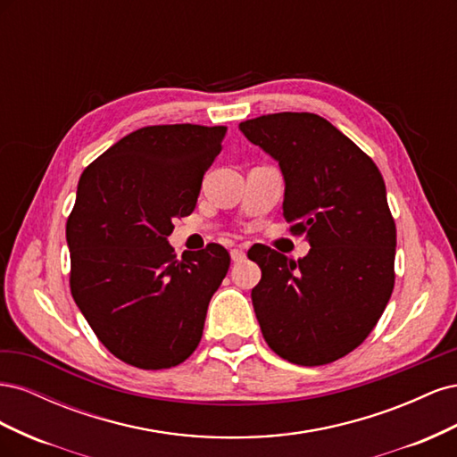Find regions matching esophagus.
Returning a JSON list of instances; mask_svg holds the SVG:
<instances>
[{
	"label": "esophagus",
	"instance_id": "esophagus-1",
	"mask_svg": "<svg viewBox=\"0 0 457 457\" xmlns=\"http://www.w3.org/2000/svg\"><path fill=\"white\" fill-rule=\"evenodd\" d=\"M230 259L234 262H242L245 259V252L240 250V247H234V250H230Z\"/></svg>",
	"mask_w": 457,
	"mask_h": 457
}]
</instances>
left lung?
I'll use <instances>...</instances> for the list:
<instances>
[{"label":"left lung","instance_id":"1","mask_svg":"<svg viewBox=\"0 0 457 457\" xmlns=\"http://www.w3.org/2000/svg\"><path fill=\"white\" fill-rule=\"evenodd\" d=\"M238 128L278 162L284 219L311 245L297 261L267 245L247 253L261 269L252 301L262 337L287 362H334L370 336L393 294L396 227L383 177L316 114H267Z\"/></svg>","mask_w":457,"mask_h":457}]
</instances>
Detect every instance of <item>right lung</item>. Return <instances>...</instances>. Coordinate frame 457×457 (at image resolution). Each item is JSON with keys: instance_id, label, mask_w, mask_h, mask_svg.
<instances>
[{"instance_id": "obj_1", "label": "right lung", "mask_w": 457, "mask_h": 457, "mask_svg": "<svg viewBox=\"0 0 457 457\" xmlns=\"http://www.w3.org/2000/svg\"><path fill=\"white\" fill-rule=\"evenodd\" d=\"M225 126L137 129L81 173L66 223L71 289L104 347L143 370L181 364L202 339L230 255L212 244L177 259L173 219L195 212Z\"/></svg>"}]
</instances>
